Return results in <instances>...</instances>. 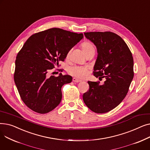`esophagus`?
Wrapping results in <instances>:
<instances>
[{"instance_id":"obj_1","label":"esophagus","mask_w":150,"mask_h":150,"mask_svg":"<svg viewBox=\"0 0 150 150\" xmlns=\"http://www.w3.org/2000/svg\"><path fill=\"white\" fill-rule=\"evenodd\" d=\"M72 81H73L74 83H79V82L81 81L80 80H78V79H77V78H73Z\"/></svg>"}]
</instances>
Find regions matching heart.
I'll return each mask as SVG.
<instances>
[{"instance_id":"1","label":"heart","mask_w":150,"mask_h":150,"mask_svg":"<svg viewBox=\"0 0 150 150\" xmlns=\"http://www.w3.org/2000/svg\"><path fill=\"white\" fill-rule=\"evenodd\" d=\"M81 48L83 51V52L85 53V54H87L88 52L92 50H95L94 47L93 45L89 42H84L81 44ZM71 50L68 51L67 53V57H68L70 53ZM88 68L86 66H69L67 68V72L70 75L82 78H84L88 73Z\"/></svg>"}]
</instances>
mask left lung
<instances>
[{"mask_svg":"<svg viewBox=\"0 0 150 150\" xmlns=\"http://www.w3.org/2000/svg\"><path fill=\"white\" fill-rule=\"evenodd\" d=\"M84 35L97 49L93 75L106 80L103 85L99 81H88L89 89L84 93L83 99L92 111L106 113L119 105L129 91L134 77L132 53L123 39L111 31L87 32Z\"/></svg>","mask_w":150,"mask_h":150,"instance_id":"left-lung-1","label":"left lung"}]
</instances>
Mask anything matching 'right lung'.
Here are the masks:
<instances>
[{
    "label": "right lung",
    "instance_id": "obj_1",
    "mask_svg": "<svg viewBox=\"0 0 150 150\" xmlns=\"http://www.w3.org/2000/svg\"><path fill=\"white\" fill-rule=\"evenodd\" d=\"M83 38V33L53 28L31 35L18 52L15 61L14 80L20 97L32 111L46 114L61 101V88L72 82V77L52 75L47 72Z\"/></svg>",
    "mask_w": 150,
    "mask_h": 150
}]
</instances>
